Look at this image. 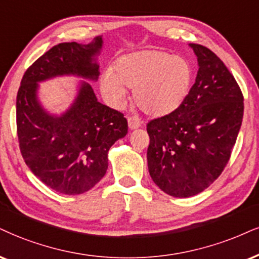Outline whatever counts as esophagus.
<instances>
[{
    "mask_svg": "<svg viewBox=\"0 0 259 259\" xmlns=\"http://www.w3.org/2000/svg\"><path fill=\"white\" fill-rule=\"evenodd\" d=\"M140 126H142V122H140V120L138 119V117H136V116L128 117L130 130H137V128H139Z\"/></svg>",
    "mask_w": 259,
    "mask_h": 259,
    "instance_id": "34e87169",
    "label": "esophagus"
}]
</instances>
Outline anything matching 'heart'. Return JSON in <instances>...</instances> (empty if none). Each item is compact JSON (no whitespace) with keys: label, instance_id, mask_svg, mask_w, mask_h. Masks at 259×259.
Instances as JSON below:
<instances>
[{"label":"heart","instance_id":"obj_1","mask_svg":"<svg viewBox=\"0 0 259 259\" xmlns=\"http://www.w3.org/2000/svg\"><path fill=\"white\" fill-rule=\"evenodd\" d=\"M192 67L185 57L159 49H145L121 56L113 71L103 73L101 88L115 103H122L126 89L143 113L164 116L180 107L190 91Z\"/></svg>","mask_w":259,"mask_h":259}]
</instances>
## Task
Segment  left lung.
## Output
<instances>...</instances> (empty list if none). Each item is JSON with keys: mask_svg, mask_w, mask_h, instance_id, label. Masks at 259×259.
Wrapping results in <instances>:
<instances>
[{"mask_svg": "<svg viewBox=\"0 0 259 259\" xmlns=\"http://www.w3.org/2000/svg\"><path fill=\"white\" fill-rule=\"evenodd\" d=\"M197 56L196 82L180 107L146 124L148 167L169 196L200 193L227 165L244 115L234 76L207 48L190 44Z\"/></svg>", "mask_w": 259, "mask_h": 259, "instance_id": "8db88e82", "label": "left lung"}]
</instances>
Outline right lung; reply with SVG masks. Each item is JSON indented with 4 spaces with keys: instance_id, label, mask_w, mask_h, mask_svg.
<instances>
[{
    "instance_id": "1",
    "label": "right lung",
    "mask_w": 259,
    "mask_h": 259,
    "mask_svg": "<svg viewBox=\"0 0 259 259\" xmlns=\"http://www.w3.org/2000/svg\"><path fill=\"white\" fill-rule=\"evenodd\" d=\"M102 46L101 36L89 44H57L28 67L18 91L17 132L25 163L41 183L63 194L84 193L104 177L108 151L128 126L123 114L100 103L84 80L65 113H48L38 101V82L62 75L96 81Z\"/></svg>"
}]
</instances>
